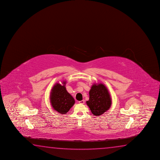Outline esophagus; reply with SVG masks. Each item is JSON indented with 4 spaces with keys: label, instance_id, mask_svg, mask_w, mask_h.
<instances>
[{
    "label": "esophagus",
    "instance_id": "1",
    "mask_svg": "<svg viewBox=\"0 0 160 160\" xmlns=\"http://www.w3.org/2000/svg\"><path fill=\"white\" fill-rule=\"evenodd\" d=\"M79 103L80 104H84V103H85V101H84V100L80 101H79Z\"/></svg>",
    "mask_w": 160,
    "mask_h": 160
}]
</instances>
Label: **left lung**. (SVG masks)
<instances>
[{
	"label": "left lung",
	"mask_w": 160,
	"mask_h": 160,
	"mask_svg": "<svg viewBox=\"0 0 160 160\" xmlns=\"http://www.w3.org/2000/svg\"><path fill=\"white\" fill-rule=\"evenodd\" d=\"M89 100L86 104L94 116H101L111 106V95L103 83H94L89 91Z\"/></svg>",
	"instance_id": "obj_1"
}]
</instances>
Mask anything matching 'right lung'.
<instances>
[{"instance_id":"1","label":"right lung","mask_w":160,"mask_h":160,"mask_svg":"<svg viewBox=\"0 0 160 160\" xmlns=\"http://www.w3.org/2000/svg\"><path fill=\"white\" fill-rule=\"evenodd\" d=\"M66 81L62 82L63 85L57 83L52 89L50 95V101L53 109L59 113H67L75 103L74 98L65 88Z\"/></svg>"}]
</instances>
